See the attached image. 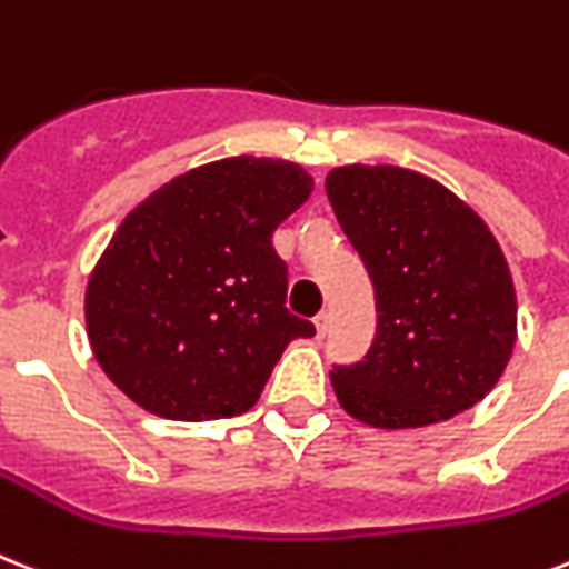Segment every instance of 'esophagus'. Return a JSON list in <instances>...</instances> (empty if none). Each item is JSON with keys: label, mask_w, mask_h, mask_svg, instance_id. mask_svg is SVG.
<instances>
[{"label": "esophagus", "mask_w": 569, "mask_h": 569, "mask_svg": "<svg viewBox=\"0 0 569 569\" xmlns=\"http://www.w3.org/2000/svg\"><path fill=\"white\" fill-rule=\"evenodd\" d=\"M312 321H316V332H318V336H327V327H330V312H318V316L312 318Z\"/></svg>", "instance_id": "34e87169"}]
</instances>
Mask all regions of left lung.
Here are the masks:
<instances>
[{"label": "left lung", "instance_id": "8db88e82", "mask_svg": "<svg viewBox=\"0 0 569 569\" xmlns=\"http://www.w3.org/2000/svg\"><path fill=\"white\" fill-rule=\"evenodd\" d=\"M325 187L377 298L371 350L330 371L341 409L412 429L479 403L517 339L515 283L488 224L438 180L400 166H341Z\"/></svg>", "mask_w": 569, "mask_h": 569}]
</instances>
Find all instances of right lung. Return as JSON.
<instances>
[{
	"label": "right lung",
	"mask_w": 569,
	"mask_h": 569,
	"mask_svg": "<svg viewBox=\"0 0 569 569\" xmlns=\"http://www.w3.org/2000/svg\"><path fill=\"white\" fill-rule=\"evenodd\" d=\"M312 192L298 163L228 157L133 207L87 283L90 348L146 412L219 420L260 400L292 339L289 269L271 237Z\"/></svg>",
	"instance_id": "right-lung-1"
}]
</instances>
